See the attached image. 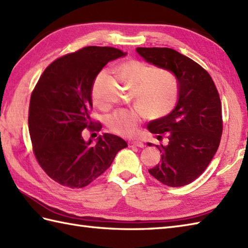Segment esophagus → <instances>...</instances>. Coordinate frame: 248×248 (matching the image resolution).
<instances>
[{"label": "esophagus", "instance_id": "obj_1", "mask_svg": "<svg viewBox=\"0 0 248 248\" xmlns=\"http://www.w3.org/2000/svg\"><path fill=\"white\" fill-rule=\"evenodd\" d=\"M129 147H139V148H143L144 147V143L139 140H132L129 143Z\"/></svg>", "mask_w": 248, "mask_h": 248}]
</instances>
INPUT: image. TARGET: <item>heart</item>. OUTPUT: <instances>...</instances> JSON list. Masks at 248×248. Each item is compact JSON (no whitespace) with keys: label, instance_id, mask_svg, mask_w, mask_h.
<instances>
[{"label":"heart","instance_id":"b5f03b06","mask_svg":"<svg viewBox=\"0 0 248 248\" xmlns=\"http://www.w3.org/2000/svg\"><path fill=\"white\" fill-rule=\"evenodd\" d=\"M118 77L124 83L134 88V99L138 107L150 118H161L175 108L179 98L178 84L170 72L155 70L146 62L131 59L116 67ZM105 78L100 72L94 78L92 98L98 108H102L96 96V91ZM143 115L135 109H120L109 115L107 125L113 133L121 136H133L138 132Z\"/></svg>","mask_w":248,"mask_h":248}]
</instances>
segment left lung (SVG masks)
Wrapping results in <instances>:
<instances>
[{"label":"left lung","mask_w":248,"mask_h":248,"mask_svg":"<svg viewBox=\"0 0 248 248\" xmlns=\"http://www.w3.org/2000/svg\"><path fill=\"white\" fill-rule=\"evenodd\" d=\"M136 51L150 64L172 72L179 87V100L172 112L148 125L157 140L167 139V144L155 145L162 160L148 171L165 186H186L205 170L219 146L223 118L217 86L207 70L176 50Z\"/></svg>","instance_id":"left-lung-1"}]
</instances>
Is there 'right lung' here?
Instances as JSON below:
<instances>
[{"label":"right lung","instance_id":"right-lung-1","mask_svg":"<svg viewBox=\"0 0 248 248\" xmlns=\"http://www.w3.org/2000/svg\"><path fill=\"white\" fill-rule=\"evenodd\" d=\"M124 55L119 49L96 46L68 53L46 68L31 92L29 130L33 152L46 175L61 186H88L128 146L108 133L99 136L96 144L83 139V130L96 134L102 128L91 117L94 78L109 61Z\"/></svg>","mask_w":248,"mask_h":248}]
</instances>
